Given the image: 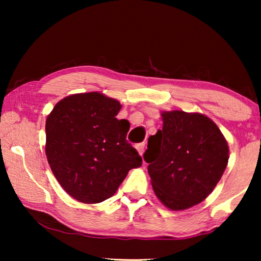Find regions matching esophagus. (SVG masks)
Instances as JSON below:
<instances>
[{"instance_id":"esophagus-1","label":"esophagus","mask_w":261,"mask_h":261,"mask_svg":"<svg viewBox=\"0 0 261 261\" xmlns=\"http://www.w3.org/2000/svg\"><path fill=\"white\" fill-rule=\"evenodd\" d=\"M137 149H138L139 154L142 156V154H144V152H145V142H142V144H139L137 146Z\"/></svg>"}]
</instances>
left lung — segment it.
I'll list each match as a JSON object with an SVG mask.
<instances>
[{
  "mask_svg": "<svg viewBox=\"0 0 261 261\" xmlns=\"http://www.w3.org/2000/svg\"><path fill=\"white\" fill-rule=\"evenodd\" d=\"M163 129L148 138L144 159L155 196L171 210H184L208 197L229 159L227 140L203 114L163 112Z\"/></svg>",
  "mask_w": 261,
  "mask_h": 261,
  "instance_id": "left-lung-1",
  "label": "left lung"
}]
</instances>
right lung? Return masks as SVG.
<instances>
[{"mask_svg":"<svg viewBox=\"0 0 261 261\" xmlns=\"http://www.w3.org/2000/svg\"><path fill=\"white\" fill-rule=\"evenodd\" d=\"M121 105L99 92L67 96L46 119V156L62 188L82 203H99L115 194L128 171L142 158L126 140Z\"/></svg>","mask_w":261,"mask_h":261,"instance_id":"right-lung-1","label":"right lung"}]
</instances>
